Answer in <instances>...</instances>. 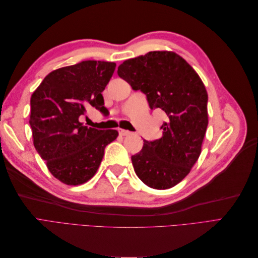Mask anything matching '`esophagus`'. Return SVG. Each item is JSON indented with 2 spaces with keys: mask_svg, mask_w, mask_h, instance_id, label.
<instances>
[{
  "mask_svg": "<svg viewBox=\"0 0 258 258\" xmlns=\"http://www.w3.org/2000/svg\"><path fill=\"white\" fill-rule=\"evenodd\" d=\"M119 135L126 137V136H130L131 132L128 130H124V129H119Z\"/></svg>",
  "mask_w": 258,
  "mask_h": 258,
  "instance_id": "1",
  "label": "esophagus"
}]
</instances>
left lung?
Masks as SVG:
<instances>
[{"instance_id":"left-lung-1","label":"left lung","mask_w":258,"mask_h":258,"mask_svg":"<svg viewBox=\"0 0 258 258\" xmlns=\"http://www.w3.org/2000/svg\"><path fill=\"white\" fill-rule=\"evenodd\" d=\"M117 74L134 90L144 92L152 108L167 115L162 136L144 141L131 157L137 175L155 189H168L190 172L208 127V92L197 72L174 51H150L128 59Z\"/></svg>"}]
</instances>
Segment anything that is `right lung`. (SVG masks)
Listing matches in <instances>:
<instances>
[{
  "label": "right lung",
  "instance_id": "add662e5",
  "mask_svg": "<svg viewBox=\"0 0 258 258\" xmlns=\"http://www.w3.org/2000/svg\"><path fill=\"white\" fill-rule=\"evenodd\" d=\"M115 62L87 60L54 70L31 96L33 144L49 172L67 185L84 184L96 174L117 130L84 126L86 106L105 110L102 92Z\"/></svg>",
  "mask_w": 258,
  "mask_h": 258
}]
</instances>
